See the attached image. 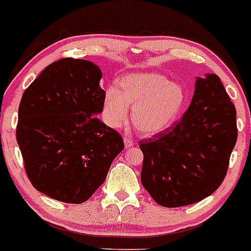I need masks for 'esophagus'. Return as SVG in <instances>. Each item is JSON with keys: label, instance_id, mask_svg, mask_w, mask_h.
<instances>
[{"label": "esophagus", "instance_id": "esophagus-1", "mask_svg": "<svg viewBox=\"0 0 251 251\" xmlns=\"http://www.w3.org/2000/svg\"><path fill=\"white\" fill-rule=\"evenodd\" d=\"M124 143H125V148L128 149L131 148L132 145H133V140L131 138H128V137H124Z\"/></svg>", "mask_w": 251, "mask_h": 251}]
</instances>
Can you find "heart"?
<instances>
[{"label":"heart","mask_w":251,"mask_h":251,"mask_svg":"<svg viewBox=\"0 0 251 251\" xmlns=\"http://www.w3.org/2000/svg\"><path fill=\"white\" fill-rule=\"evenodd\" d=\"M186 101V93L178 83L157 73H136L124 76L117 89L104 93L102 112L106 123L118 128L131 119L143 136H153L167 130L177 119Z\"/></svg>","instance_id":"b5f03b06"}]
</instances>
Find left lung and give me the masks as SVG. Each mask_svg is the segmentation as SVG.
Listing matches in <instances>:
<instances>
[{
  "mask_svg": "<svg viewBox=\"0 0 251 251\" xmlns=\"http://www.w3.org/2000/svg\"><path fill=\"white\" fill-rule=\"evenodd\" d=\"M236 140V108L220 78L198 77L182 118L139 142L143 186L164 207L201 201L224 181Z\"/></svg>",
  "mask_w": 251,
  "mask_h": 251,
  "instance_id": "8db88e82",
  "label": "left lung"
}]
</instances>
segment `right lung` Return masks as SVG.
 Wrapping results in <instances>:
<instances>
[{"label":"right lung","mask_w":251,"mask_h":251,"mask_svg":"<svg viewBox=\"0 0 251 251\" xmlns=\"http://www.w3.org/2000/svg\"><path fill=\"white\" fill-rule=\"evenodd\" d=\"M101 69L84 59L52 63L25 90L16 140L37 191L58 201H87L106 180L123 138L102 112Z\"/></svg>","instance_id":"obj_1"}]
</instances>
